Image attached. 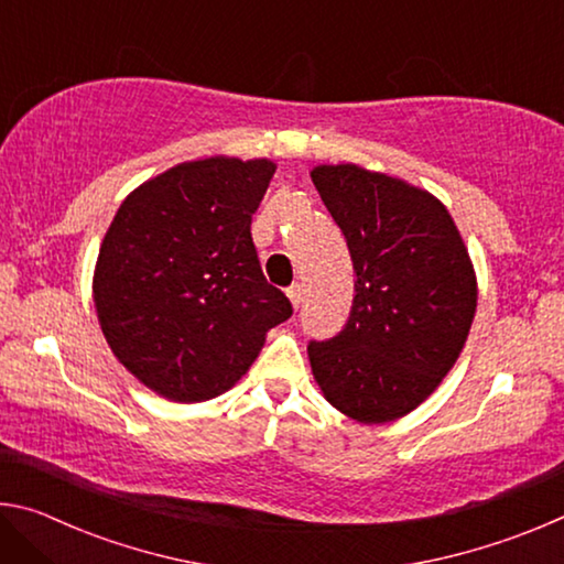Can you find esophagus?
<instances>
[{"mask_svg":"<svg viewBox=\"0 0 564 564\" xmlns=\"http://www.w3.org/2000/svg\"><path fill=\"white\" fill-rule=\"evenodd\" d=\"M285 295H289V301H291L293 308H299L301 301H303V285H301V283H293L291 289L285 291Z\"/></svg>","mask_w":564,"mask_h":564,"instance_id":"obj_1","label":"esophagus"}]
</instances>
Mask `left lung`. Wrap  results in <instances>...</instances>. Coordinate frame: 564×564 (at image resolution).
<instances>
[{
    "label": "left lung",
    "mask_w": 564,
    "mask_h": 564,
    "mask_svg": "<svg viewBox=\"0 0 564 564\" xmlns=\"http://www.w3.org/2000/svg\"><path fill=\"white\" fill-rule=\"evenodd\" d=\"M356 271L352 311L336 338L311 343L323 398L380 425L425 403L465 348L477 275L441 198L358 164L311 169Z\"/></svg>",
    "instance_id": "8db88e82"
}]
</instances>
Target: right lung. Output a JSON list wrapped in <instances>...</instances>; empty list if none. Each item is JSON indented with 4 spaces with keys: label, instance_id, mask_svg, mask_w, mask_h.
<instances>
[{
    "label": "right lung",
    "instance_id": "right-lung-1",
    "mask_svg": "<svg viewBox=\"0 0 564 564\" xmlns=\"http://www.w3.org/2000/svg\"><path fill=\"white\" fill-rule=\"evenodd\" d=\"M271 159L204 156L123 198L94 265L104 338L129 373L174 403H202L248 373L291 303L265 281L251 216Z\"/></svg>",
    "mask_w": 564,
    "mask_h": 564
}]
</instances>
